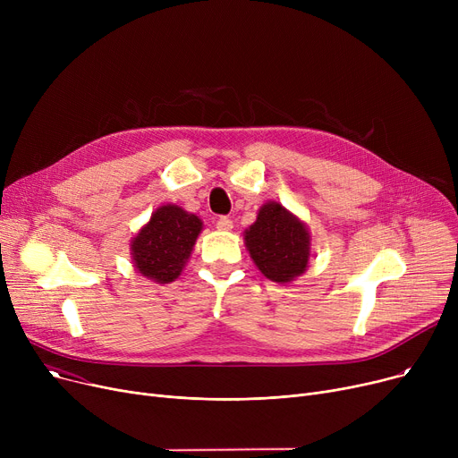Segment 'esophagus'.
<instances>
[{
    "mask_svg": "<svg viewBox=\"0 0 458 458\" xmlns=\"http://www.w3.org/2000/svg\"><path fill=\"white\" fill-rule=\"evenodd\" d=\"M215 226L223 230V232H228V230L233 228V223H232L230 216H219V219H216V223H215Z\"/></svg>",
    "mask_w": 458,
    "mask_h": 458,
    "instance_id": "esophagus-1",
    "label": "esophagus"
}]
</instances>
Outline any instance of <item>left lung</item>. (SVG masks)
Masks as SVG:
<instances>
[{"instance_id":"1","label":"left lung","mask_w":458,"mask_h":458,"mask_svg":"<svg viewBox=\"0 0 458 458\" xmlns=\"http://www.w3.org/2000/svg\"><path fill=\"white\" fill-rule=\"evenodd\" d=\"M245 242L258 269L273 282H292L308 266V230L278 202L261 206L256 223L245 232Z\"/></svg>"}]
</instances>
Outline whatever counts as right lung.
Listing matches in <instances>:
<instances>
[{"mask_svg": "<svg viewBox=\"0 0 458 458\" xmlns=\"http://www.w3.org/2000/svg\"><path fill=\"white\" fill-rule=\"evenodd\" d=\"M202 230L197 215L178 206H161L131 242L135 269L154 282L168 284L180 276Z\"/></svg>", "mask_w": 458, "mask_h": 458, "instance_id": "right-lung-1", "label": "right lung"}]
</instances>
